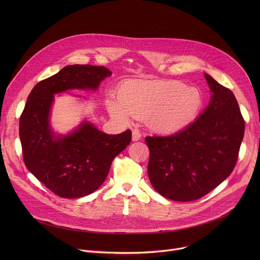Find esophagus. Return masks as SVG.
Returning <instances> with one entry per match:
<instances>
[{
    "mask_svg": "<svg viewBox=\"0 0 260 260\" xmlns=\"http://www.w3.org/2000/svg\"><path fill=\"white\" fill-rule=\"evenodd\" d=\"M132 135H133V141H139L141 139V133L138 129H134Z\"/></svg>",
    "mask_w": 260,
    "mask_h": 260,
    "instance_id": "1",
    "label": "esophagus"
}]
</instances>
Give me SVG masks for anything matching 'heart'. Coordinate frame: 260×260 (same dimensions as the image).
<instances>
[{
	"label": "heart",
	"mask_w": 260,
	"mask_h": 260,
	"mask_svg": "<svg viewBox=\"0 0 260 260\" xmlns=\"http://www.w3.org/2000/svg\"><path fill=\"white\" fill-rule=\"evenodd\" d=\"M204 106L200 89L178 80H126L117 89V100L107 101L109 113L127 122L142 118L151 129L174 134L188 126Z\"/></svg>",
	"instance_id": "b5f03b06"
}]
</instances>
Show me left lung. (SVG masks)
<instances>
[{"label": "left lung", "mask_w": 260, "mask_h": 260, "mask_svg": "<svg viewBox=\"0 0 260 260\" xmlns=\"http://www.w3.org/2000/svg\"><path fill=\"white\" fill-rule=\"evenodd\" d=\"M211 101L196 121L166 137H146L148 176L154 189L177 202L197 201L233 172L245 121L233 91L205 73Z\"/></svg>", "instance_id": "left-lung-1"}]
</instances>
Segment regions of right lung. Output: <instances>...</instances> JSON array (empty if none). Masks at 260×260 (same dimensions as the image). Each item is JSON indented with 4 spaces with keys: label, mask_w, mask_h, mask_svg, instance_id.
Masks as SVG:
<instances>
[{
    "label": "right lung",
    "mask_w": 260,
    "mask_h": 260,
    "mask_svg": "<svg viewBox=\"0 0 260 260\" xmlns=\"http://www.w3.org/2000/svg\"><path fill=\"white\" fill-rule=\"evenodd\" d=\"M111 72L105 67L73 64L37 83L19 119V138L27 170L56 196L77 199L95 191L106 180L113 159L132 141L129 129L107 135L84 121L66 136L49 124L54 94L69 89H98Z\"/></svg>",
    "instance_id": "obj_1"
}]
</instances>
